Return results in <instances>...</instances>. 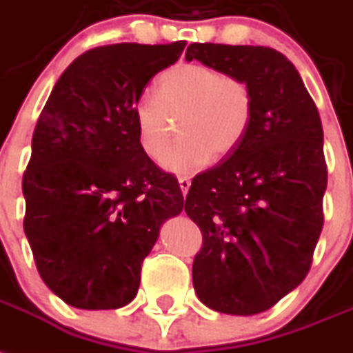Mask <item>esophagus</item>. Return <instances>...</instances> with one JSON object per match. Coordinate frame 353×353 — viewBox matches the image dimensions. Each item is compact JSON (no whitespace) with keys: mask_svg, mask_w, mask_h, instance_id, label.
Masks as SVG:
<instances>
[{"mask_svg":"<svg viewBox=\"0 0 353 353\" xmlns=\"http://www.w3.org/2000/svg\"><path fill=\"white\" fill-rule=\"evenodd\" d=\"M179 185H180V191H182V194L185 196V194H188V191H189V188H191V180H189L188 176H180Z\"/></svg>","mask_w":353,"mask_h":353,"instance_id":"obj_1","label":"esophagus"}]
</instances>
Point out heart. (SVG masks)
I'll return each instance as SVG.
<instances>
[{
    "label": "heart",
    "mask_w": 353,
    "mask_h": 353,
    "mask_svg": "<svg viewBox=\"0 0 353 353\" xmlns=\"http://www.w3.org/2000/svg\"><path fill=\"white\" fill-rule=\"evenodd\" d=\"M137 135L145 155H164L173 121L182 137L162 160L168 171L194 173L211 157L227 159L249 133L254 117V93L249 81L214 66L183 63L159 79V97L142 95L133 106Z\"/></svg>",
    "instance_id": "b5f03b06"
}]
</instances>
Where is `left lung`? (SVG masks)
Listing matches in <instances>:
<instances>
[{"label":"left lung","instance_id":"obj_1","mask_svg":"<svg viewBox=\"0 0 353 353\" xmlns=\"http://www.w3.org/2000/svg\"><path fill=\"white\" fill-rule=\"evenodd\" d=\"M185 59L243 77L254 93L240 148L196 174L185 196L203 238L194 292L216 312H265L305 279L321 234V119L298 70L274 48L193 43Z\"/></svg>","mask_w":353,"mask_h":353}]
</instances>
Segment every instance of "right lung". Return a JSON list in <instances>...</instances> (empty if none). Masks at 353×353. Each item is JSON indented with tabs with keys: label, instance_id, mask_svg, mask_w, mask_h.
Wrapping results in <instances>:
<instances>
[{
	"label": "right lung",
	"instance_id": "add662e5",
	"mask_svg": "<svg viewBox=\"0 0 353 353\" xmlns=\"http://www.w3.org/2000/svg\"><path fill=\"white\" fill-rule=\"evenodd\" d=\"M183 48L185 41L84 52L37 119L23 174V229L41 279L72 307L128 305L160 225L182 212L176 179L142 151L133 106Z\"/></svg>",
	"mask_w": 353,
	"mask_h": 353
}]
</instances>
